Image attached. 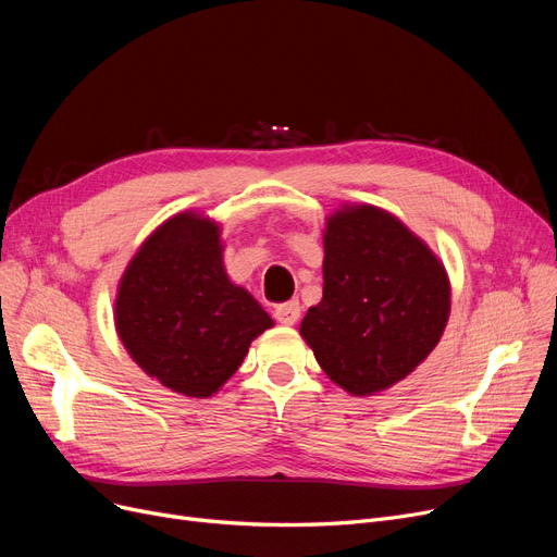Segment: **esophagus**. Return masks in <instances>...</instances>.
Masks as SVG:
<instances>
[{"label": "esophagus", "mask_w": 557, "mask_h": 557, "mask_svg": "<svg viewBox=\"0 0 557 557\" xmlns=\"http://www.w3.org/2000/svg\"><path fill=\"white\" fill-rule=\"evenodd\" d=\"M275 318L280 320L282 325H296L298 318H300V302L298 300H290L284 305L275 307Z\"/></svg>", "instance_id": "esophagus-1"}]
</instances>
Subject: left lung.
Returning <instances> with one entry per match:
<instances>
[{
  "instance_id": "1",
  "label": "left lung",
  "mask_w": 557,
  "mask_h": 557,
  "mask_svg": "<svg viewBox=\"0 0 557 557\" xmlns=\"http://www.w3.org/2000/svg\"><path fill=\"white\" fill-rule=\"evenodd\" d=\"M323 244V300L307 311L300 336L343 391L382 393L441 343L451 311L447 271L418 234L374 205H343Z\"/></svg>"
}]
</instances>
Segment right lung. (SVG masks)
<instances>
[{
	"instance_id": "obj_1",
	"label": "right lung",
	"mask_w": 557,
	"mask_h": 557,
	"mask_svg": "<svg viewBox=\"0 0 557 557\" xmlns=\"http://www.w3.org/2000/svg\"><path fill=\"white\" fill-rule=\"evenodd\" d=\"M114 327L146 374L202 399L239 370L273 318L227 277L219 223L181 212L128 261L114 298Z\"/></svg>"
}]
</instances>
